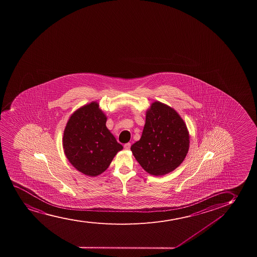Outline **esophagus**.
Returning <instances> with one entry per match:
<instances>
[{
	"mask_svg": "<svg viewBox=\"0 0 257 257\" xmlns=\"http://www.w3.org/2000/svg\"><path fill=\"white\" fill-rule=\"evenodd\" d=\"M130 147H131V144H130V143H126V144H124V149H125V150H130Z\"/></svg>",
	"mask_w": 257,
	"mask_h": 257,
	"instance_id": "1",
	"label": "esophagus"
}]
</instances>
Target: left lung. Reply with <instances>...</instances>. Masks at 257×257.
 Segmentation results:
<instances>
[{"label":"left lung","mask_w":257,"mask_h":257,"mask_svg":"<svg viewBox=\"0 0 257 257\" xmlns=\"http://www.w3.org/2000/svg\"><path fill=\"white\" fill-rule=\"evenodd\" d=\"M189 146V131L179 113L155 101L146 112L143 135L131 146V151L147 173L162 176L182 163Z\"/></svg>","instance_id":"1"}]
</instances>
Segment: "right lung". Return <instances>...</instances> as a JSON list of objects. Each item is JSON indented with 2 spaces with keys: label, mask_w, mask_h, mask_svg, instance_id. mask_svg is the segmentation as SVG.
<instances>
[{
  "label": "right lung",
  "mask_w": 257,
  "mask_h": 257,
  "mask_svg": "<svg viewBox=\"0 0 257 257\" xmlns=\"http://www.w3.org/2000/svg\"><path fill=\"white\" fill-rule=\"evenodd\" d=\"M106 121L107 116L99 103L91 102L72 113L64 130L65 156L77 171L87 176L103 173L123 149L106 127Z\"/></svg>",
  "instance_id": "add662e5"
}]
</instances>
